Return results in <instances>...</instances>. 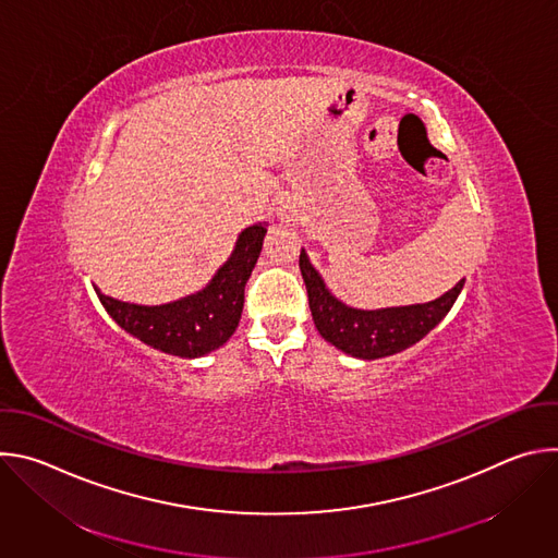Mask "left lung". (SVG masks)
<instances>
[{
  "label": "left lung",
  "mask_w": 558,
  "mask_h": 558,
  "mask_svg": "<svg viewBox=\"0 0 558 558\" xmlns=\"http://www.w3.org/2000/svg\"><path fill=\"white\" fill-rule=\"evenodd\" d=\"M300 271L315 329L340 351L362 360L386 357L420 342L444 320L465 282V278L459 280L448 293L426 304L362 311L342 304L329 293L323 278L311 267L304 250L300 252Z\"/></svg>",
  "instance_id": "8db88e82"
}]
</instances>
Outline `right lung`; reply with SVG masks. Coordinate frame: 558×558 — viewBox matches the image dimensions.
<instances>
[{"label":"right lung","instance_id":"1","mask_svg":"<svg viewBox=\"0 0 558 558\" xmlns=\"http://www.w3.org/2000/svg\"><path fill=\"white\" fill-rule=\"evenodd\" d=\"M267 227L254 225L238 235L231 258L198 293L161 306H141L97 295L112 320L141 342L179 357H201L222 347L241 320L245 284L260 256Z\"/></svg>","mask_w":558,"mask_h":558}]
</instances>
